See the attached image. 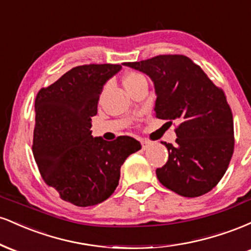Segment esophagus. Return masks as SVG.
Returning <instances> with one entry per match:
<instances>
[{
	"instance_id": "obj_1",
	"label": "esophagus",
	"mask_w": 251,
	"mask_h": 251,
	"mask_svg": "<svg viewBox=\"0 0 251 251\" xmlns=\"http://www.w3.org/2000/svg\"><path fill=\"white\" fill-rule=\"evenodd\" d=\"M140 144H142V148H143V150L149 149V148H150V145H151V143H150L149 140H146V139H140Z\"/></svg>"
}]
</instances>
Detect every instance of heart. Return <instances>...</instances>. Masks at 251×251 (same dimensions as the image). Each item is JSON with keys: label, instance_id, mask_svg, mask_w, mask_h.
Here are the masks:
<instances>
[{"label": "heart", "instance_id": "b5f03b06", "mask_svg": "<svg viewBox=\"0 0 251 251\" xmlns=\"http://www.w3.org/2000/svg\"><path fill=\"white\" fill-rule=\"evenodd\" d=\"M145 77H144L142 74L139 73H135V72H128V73H126L125 75H124V79H123V82H124V86H125V88L128 89L132 88L135 83H138L140 81V80H144Z\"/></svg>", "mask_w": 251, "mask_h": 251}]
</instances>
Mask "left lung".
Here are the masks:
<instances>
[{
	"instance_id": "1",
	"label": "left lung",
	"mask_w": 251,
	"mask_h": 251,
	"mask_svg": "<svg viewBox=\"0 0 251 251\" xmlns=\"http://www.w3.org/2000/svg\"><path fill=\"white\" fill-rule=\"evenodd\" d=\"M125 66L153 81L158 119L177 122L176 145L163 143L169 160L155 170L165 188L183 197L212 190L234 153V119L223 89L184 55H158Z\"/></svg>"
}]
</instances>
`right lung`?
I'll list each match as a JSON object with an SVG mask.
<instances>
[{
	"label": "right lung",
	"mask_w": 251,
	"mask_h": 251,
	"mask_svg": "<svg viewBox=\"0 0 251 251\" xmlns=\"http://www.w3.org/2000/svg\"><path fill=\"white\" fill-rule=\"evenodd\" d=\"M120 65L72 68L35 99L33 154L43 180L76 206L101 203L119 184L120 168L142 145L128 135L106 142L93 138L92 117L108 79Z\"/></svg>",
	"instance_id": "obj_1"
}]
</instances>
